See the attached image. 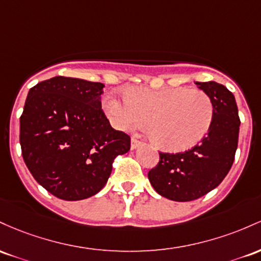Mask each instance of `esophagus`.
<instances>
[{"instance_id": "1", "label": "esophagus", "mask_w": 261, "mask_h": 261, "mask_svg": "<svg viewBox=\"0 0 261 261\" xmlns=\"http://www.w3.org/2000/svg\"><path fill=\"white\" fill-rule=\"evenodd\" d=\"M140 145H142V142H140V140H138L137 138H134V137H132V139H130V149H132V150H134V149H137Z\"/></svg>"}]
</instances>
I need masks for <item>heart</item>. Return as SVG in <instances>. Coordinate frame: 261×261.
Returning a JSON list of instances; mask_svg holds the SVG:
<instances>
[{"mask_svg":"<svg viewBox=\"0 0 261 261\" xmlns=\"http://www.w3.org/2000/svg\"><path fill=\"white\" fill-rule=\"evenodd\" d=\"M103 110L117 129H136L146 121L149 138L168 151L186 150L197 144L210 130L215 116L208 93L187 87H129L123 92V101L107 95Z\"/></svg>","mask_w":261,"mask_h":261,"instance_id":"obj_1","label":"heart"}]
</instances>
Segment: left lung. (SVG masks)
<instances>
[{
    "mask_svg": "<svg viewBox=\"0 0 261 261\" xmlns=\"http://www.w3.org/2000/svg\"><path fill=\"white\" fill-rule=\"evenodd\" d=\"M215 106L210 130L198 144L182 153H159V163L148 172L149 181L163 197L194 201L216 189L232 168L241 119L234 95L223 85L196 83Z\"/></svg>",
    "mask_w": 261,
    "mask_h": 261,
    "instance_id": "obj_1",
    "label": "left lung"
}]
</instances>
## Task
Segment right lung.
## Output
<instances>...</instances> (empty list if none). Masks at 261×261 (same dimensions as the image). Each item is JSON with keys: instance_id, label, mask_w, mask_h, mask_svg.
Here are the masks:
<instances>
[{"instance_id": "obj_1", "label": "right lung", "mask_w": 261, "mask_h": 261, "mask_svg": "<svg viewBox=\"0 0 261 261\" xmlns=\"http://www.w3.org/2000/svg\"><path fill=\"white\" fill-rule=\"evenodd\" d=\"M105 85L55 76L29 90L19 118L25 165L55 197L79 201L106 185L130 137L111 127L101 108Z\"/></svg>"}]
</instances>
